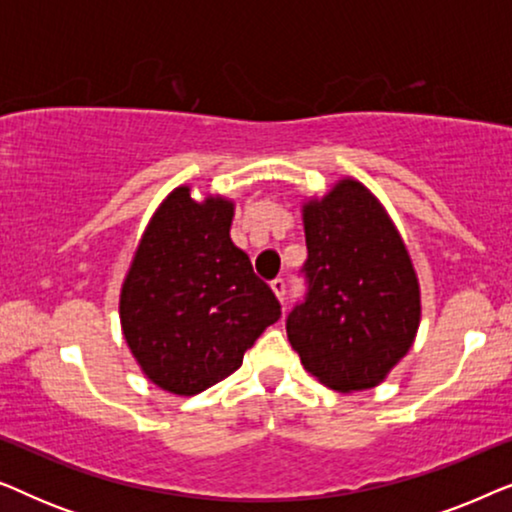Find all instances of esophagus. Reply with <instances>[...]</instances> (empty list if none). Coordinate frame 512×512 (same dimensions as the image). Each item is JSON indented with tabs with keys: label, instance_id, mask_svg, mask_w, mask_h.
Instances as JSON below:
<instances>
[{
	"label": "esophagus",
	"instance_id": "obj_1",
	"mask_svg": "<svg viewBox=\"0 0 512 512\" xmlns=\"http://www.w3.org/2000/svg\"><path fill=\"white\" fill-rule=\"evenodd\" d=\"M270 286H272V291H275V296L284 303V293H286V282H284V279L282 277L272 279Z\"/></svg>",
	"mask_w": 512,
	"mask_h": 512
}]
</instances>
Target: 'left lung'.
<instances>
[{
    "label": "left lung",
    "instance_id": "left-lung-1",
    "mask_svg": "<svg viewBox=\"0 0 512 512\" xmlns=\"http://www.w3.org/2000/svg\"><path fill=\"white\" fill-rule=\"evenodd\" d=\"M307 293L286 335L307 373L342 394L373 389L415 342V265L382 202L352 177L303 205Z\"/></svg>",
    "mask_w": 512,
    "mask_h": 512
}]
</instances>
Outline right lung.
I'll list each match as a JSON object with an SVG mask.
<instances>
[{
    "mask_svg": "<svg viewBox=\"0 0 512 512\" xmlns=\"http://www.w3.org/2000/svg\"><path fill=\"white\" fill-rule=\"evenodd\" d=\"M235 202L191 198L179 186L160 202L123 279V338L156 387L195 396L242 366L244 352L282 314L249 256L230 240Z\"/></svg>",
    "mask_w": 512,
    "mask_h": 512,
    "instance_id": "obj_1",
    "label": "right lung"
}]
</instances>
